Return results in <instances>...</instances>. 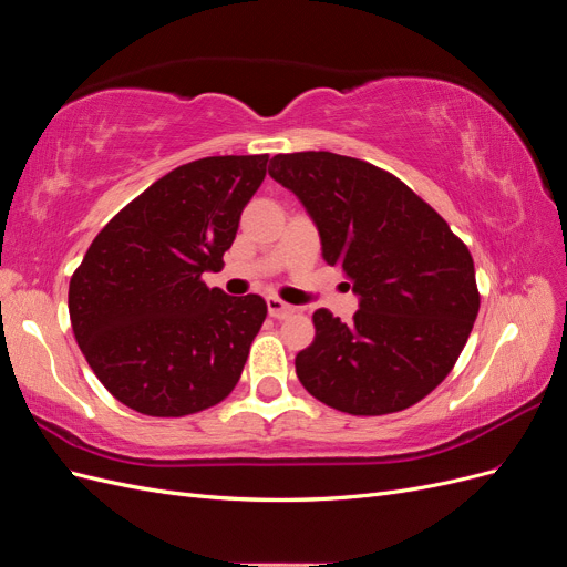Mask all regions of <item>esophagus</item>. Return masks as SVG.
Here are the masks:
<instances>
[{
  "label": "esophagus",
  "instance_id": "esophagus-1",
  "mask_svg": "<svg viewBox=\"0 0 567 567\" xmlns=\"http://www.w3.org/2000/svg\"><path fill=\"white\" fill-rule=\"evenodd\" d=\"M267 312L274 319H286V317H290V315L296 312V307L279 300V298H267Z\"/></svg>",
  "mask_w": 567,
  "mask_h": 567
}]
</instances>
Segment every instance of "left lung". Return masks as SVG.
I'll list each match as a JSON object with an SVG mask.
<instances>
[{
  "label": "left lung",
  "instance_id": "left-lung-1",
  "mask_svg": "<svg viewBox=\"0 0 567 567\" xmlns=\"http://www.w3.org/2000/svg\"><path fill=\"white\" fill-rule=\"evenodd\" d=\"M269 177L310 213L321 255L359 296L342 323L317 310L296 357L305 390L352 416H383L431 394L480 310L473 257L431 205L385 169L329 151L279 153Z\"/></svg>",
  "mask_w": 567,
  "mask_h": 567
}]
</instances>
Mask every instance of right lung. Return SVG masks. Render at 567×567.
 I'll use <instances>...</instances> for the list:
<instances>
[{"label":"right lung","mask_w":567,"mask_h":567,"mask_svg":"<svg viewBox=\"0 0 567 567\" xmlns=\"http://www.w3.org/2000/svg\"><path fill=\"white\" fill-rule=\"evenodd\" d=\"M269 156L175 167L96 234L71 277L78 346L117 402L179 419L219 404L241 379L267 317L260 296L208 288L267 175Z\"/></svg>","instance_id":"add662e5"}]
</instances>
